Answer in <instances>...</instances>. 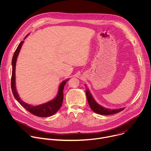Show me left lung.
Returning <instances> with one entry per match:
<instances>
[{"label": "left lung", "mask_w": 151, "mask_h": 151, "mask_svg": "<svg viewBox=\"0 0 151 151\" xmlns=\"http://www.w3.org/2000/svg\"><path fill=\"white\" fill-rule=\"evenodd\" d=\"M86 96H87V98L88 100V102L89 103V105L91 107V109L93 110V112H94L96 114L103 115H112L116 113H118L122 111H123L125 108H121L118 109H107L105 107L100 106L99 104L94 99L92 95L91 94L90 92L89 91L88 89L87 88L86 90Z\"/></svg>", "instance_id": "8db88e82"}]
</instances>
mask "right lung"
<instances>
[{
	"label": "right lung",
	"mask_w": 151,
	"mask_h": 151,
	"mask_svg": "<svg viewBox=\"0 0 151 151\" xmlns=\"http://www.w3.org/2000/svg\"><path fill=\"white\" fill-rule=\"evenodd\" d=\"M27 35L25 37H27ZM24 38V39H25ZM24 41H21L19 44L18 45L17 48L16 49L13 57L12 60V77H11V88L13 95L15 99L18 101V103L22 106L24 108H25L27 111L30 112L31 114L40 117H48L53 115L55 114L61 107L63 100V90L64 85L66 83L67 81L69 79H66L65 81H63L58 88V94L55 97L54 99L51 100L46 103H44L42 104H39L37 106H32L30 104H28L26 103L23 100H21L19 98L15 87V66H16V62L17 57L21 47L23 44Z\"/></svg>",
	"instance_id": "add662e5"
}]
</instances>
